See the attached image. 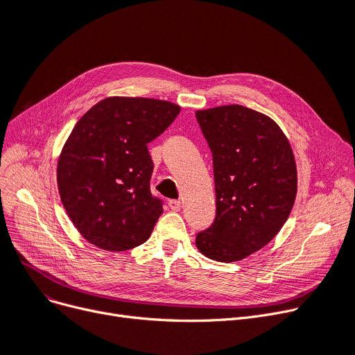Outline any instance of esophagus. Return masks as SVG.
<instances>
[{"label":"esophagus","instance_id":"obj_1","mask_svg":"<svg viewBox=\"0 0 355 355\" xmlns=\"http://www.w3.org/2000/svg\"><path fill=\"white\" fill-rule=\"evenodd\" d=\"M168 206H169V209H171V210L178 211L181 209V202H180V200H169Z\"/></svg>","mask_w":355,"mask_h":355}]
</instances>
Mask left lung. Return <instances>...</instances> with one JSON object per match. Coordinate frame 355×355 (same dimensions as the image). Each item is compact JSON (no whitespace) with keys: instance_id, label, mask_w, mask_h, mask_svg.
<instances>
[{"instance_id":"8db88e82","label":"left lung","mask_w":355,"mask_h":355,"mask_svg":"<svg viewBox=\"0 0 355 355\" xmlns=\"http://www.w3.org/2000/svg\"><path fill=\"white\" fill-rule=\"evenodd\" d=\"M213 155L216 218L197 250L219 263L266 246L288 219L297 193L290 142L268 116L239 104L197 110Z\"/></svg>"}]
</instances>
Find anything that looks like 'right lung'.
<instances>
[{"instance_id": "1", "label": "right lung", "mask_w": 355, "mask_h": 355, "mask_svg": "<svg viewBox=\"0 0 355 355\" xmlns=\"http://www.w3.org/2000/svg\"><path fill=\"white\" fill-rule=\"evenodd\" d=\"M180 110L165 100L107 97L76 121L56 180L69 219L89 243L117 252L148 241L164 211L149 189L148 144Z\"/></svg>"}]
</instances>
